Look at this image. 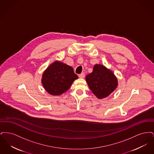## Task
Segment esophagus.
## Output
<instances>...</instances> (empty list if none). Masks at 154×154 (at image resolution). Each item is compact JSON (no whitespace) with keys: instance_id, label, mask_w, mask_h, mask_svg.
<instances>
[{"instance_id":"34e87169","label":"esophagus","mask_w":154,"mask_h":154,"mask_svg":"<svg viewBox=\"0 0 154 154\" xmlns=\"http://www.w3.org/2000/svg\"><path fill=\"white\" fill-rule=\"evenodd\" d=\"M79 78H80V79H84V78L85 77V74H84V73H82L80 74L79 75Z\"/></svg>"}]
</instances>
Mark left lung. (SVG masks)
I'll use <instances>...</instances> for the list:
<instances>
[{
  "label": "left lung",
  "instance_id": "obj_1",
  "mask_svg": "<svg viewBox=\"0 0 154 154\" xmlns=\"http://www.w3.org/2000/svg\"><path fill=\"white\" fill-rule=\"evenodd\" d=\"M85 79L92 93L99 99L107 97L117 88V78L112 71L102 65L96 64L92 73Z\"/></svg>",
  "mask_w": 154,
  "mask_h": 154
}]
</instances>
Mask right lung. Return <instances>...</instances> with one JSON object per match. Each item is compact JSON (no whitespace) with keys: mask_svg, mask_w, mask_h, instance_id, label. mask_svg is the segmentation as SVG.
<instances>
[{"mask_svg":"<svg viewBox=\"0 0 154 154\" xmlns=\"http://www.w3.org/2000/svg\"><path fill=\"white\" fill-rule=\"evenodd\" d=\"M78 79L72 66L55 60L44 70L42 83L44 89L50 95H61Z\"/></svg>","mask_w":154,"mask_h":154,"instance_id":"1","label":"right lung"}]
</instances>
